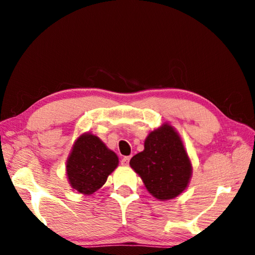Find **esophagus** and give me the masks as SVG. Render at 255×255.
Wrapping results in <instances>:
<instances>
[{"mask_svg":"<svg viewBox=\"0 0 255 255\" xmlns=\"http://www.w3.org/2000/svg\"><path fill=\"white\" fill-rule=\"evenodd\" d=\"M129 161H130V156H125L122 159V164H123V165H128Z\"/></svg>","mask_w":255,"mask_h":255,"instance_id":"34e87169","label":"esophagus"}]
</instances>
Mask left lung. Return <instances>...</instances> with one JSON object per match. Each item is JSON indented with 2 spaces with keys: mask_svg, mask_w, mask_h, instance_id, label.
<instances>
[{
  "mask_svg": "<svg viewBox=\"0 0 255 255\" xmlns=\"http://www.w3.org/2000/svg\"><path fill=\"white\" fill-rule=\"evenodd\" d=\"M129 164L150 195L162 201L181 195L192 175V164L183 141L167 123L148 133L144 150L132 156Z\"/></svg>",
  "mask_w": 255,
  "mask_h": 255,
  "instance_id": "left-lung-1",
  "label": "left lung"
}]
</instances>
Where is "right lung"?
I'll return each instance as SVG.
<instances>
[{
    "mask_svg": "<svg viewBox=\"0 0 255 255\" xmlns=\"http://www.w3.org/2000/svg\"><path fill=\"white\" fill-rule=\"evenodd\" d=\"M119 158L98 136L84 132L74 141L66 162L71 187L82 195H92L107 182Z\"/></svg>",
    "mask_w": 255,
    "mask_h": 255,
    "instance_id": "right-lung-1",
    "label": "right lung"
}]
</instances>
